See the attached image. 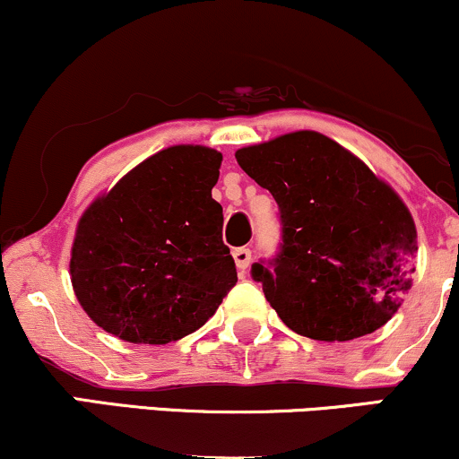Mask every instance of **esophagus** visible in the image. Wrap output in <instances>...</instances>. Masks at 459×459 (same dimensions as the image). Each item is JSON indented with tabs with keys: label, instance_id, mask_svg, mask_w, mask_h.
<instances>
[{
	"label": "esophagus",
	"instance_id": "34e87169",
	"mask_svg": "<svg viewBox=\"0 0 459 459\" xmlns=\"http://www.w3.org/2000/svg\"><path fill=\"white\" fill-rule=\"evenodd\" d=\"M233 259H235L237 270L246 272L247 267H250V263H252V250H250V247H246V246L244 247H235Z\"/></svg>",
	"mask_w": 459,
	"mask_h": 459
}]
</instances>
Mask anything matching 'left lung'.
<instances>
[{
    "instance_id": "8db88e82",
    "label": "left lung",
    "mask_w": 459,
    "mask_h": 459,
    "mask_svg": "<svg viewBox=\"0 0 459 459\" xmlns=\"http://www.w3.org/2000/svg\"><path fill=\"white\" fill-rule=\"evenodd\" d=\"M235 157L278 204L276 256L250 270L278 317L315 341H351L382 328L412 284L419 250L402 198L317 131L281 135Z\"/></svg>"
}]
</instances>
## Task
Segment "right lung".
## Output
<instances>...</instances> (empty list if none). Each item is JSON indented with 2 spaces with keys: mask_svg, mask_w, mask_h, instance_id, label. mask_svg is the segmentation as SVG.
Masks as SVG:
<instances>
[{
  "mask_svg": "<svg viewBox=\"0 0 459 459\" xmlns=\"http://www.w3.org/2000/svg\"><path fill=\"white\" fill-rule=\"evenodd\" d=\"M222 155L170 146L135 166L77 224L75 296L99 328L129 343L163 345L196 332L235 287L212 198Z\"/></svg>",
  "mask_w": 459,
  "mask_h": 459,
  "instance_id": "right-lung-1",
  "label": "right lung"
}]
</instances>
